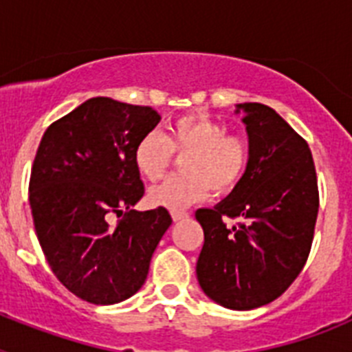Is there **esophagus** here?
<instances>
[{
    "instance_id": "esophagus-1",
    "label": "esophagus",
    "mask_w": 352,
    "mask_h": 352,
    "mask_svg": "<svg viewBox=\"0 0 352 352\" xmlns=\"http://www.w3.org/2000/svg\"><path fill=\"white\" fill-rule=\"evenodd\" d=\"M170 217H173V220H174V222H179V220L186 219V217H188V213H186V211L174 210V211H170Z\"/></svg>"
}]
</instances>
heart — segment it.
Segmentation results:
<instances>
[{"mask_svg":"<svg viewBox=\"0 0 352 352\" xmlns=\"http://www.w3.org/2000/svg\"><path fill=\"white\" fill-rule=\"evenodd\" d=\"M173 151L186 155L179 160L182 173L170 174L153 188L148 201L155 206L182 210L206 197L208 190L226 194L241 179L248 164V141L243 135H226V126L208 116L174 120L166 138L151 132L133 151L139 173L158 179L169 166Z\"/></svg>","mask_w":352,"mask_h":352,"instance_id":"b5f03b06","label":"heart"}]
</instances>
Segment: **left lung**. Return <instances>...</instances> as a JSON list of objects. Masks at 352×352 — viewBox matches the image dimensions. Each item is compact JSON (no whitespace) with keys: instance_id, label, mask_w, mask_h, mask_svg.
Here are the masks:
<instances>
[{"instance_id":"8db88e82","label":"left lung","mask_w":352,"mask_h":352,"mask_svg":"<svg viewBox=\"0 0 352 352\" xmlns=\"http://www.w3.org/2000/svg\"><path fill=\"white\" fill-rule=\"evenodd\" d=\"M248 135V164L231 194L201 208L204 245L197 280L210 300L252 310L276 300L303 270L319 211L309 144L272 107L236 105ZM239 218L227 228L225 217Z\"/></svg>"}]
</instances>
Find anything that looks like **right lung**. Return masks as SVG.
Returning a JSON list of instances; mask_svg holds the SVG:
<instances>
[{"instance_id": "1", "label": "right lung", "mask_w": 352, "mask_h": 352, "mask_svg": "<svg viewBox=\"0 0 352 352\" xmlns=\"http://www.w3.org/2000/svg\"><path fill=\"white\" fill-rule=\"evenodd\" d=\"M151 107L89 98L54 121L40 141L30 206L52 273L93 305L129 300L144 284L169 211H135L144 195L133 151L158 125ZM126 217L113 226V214Z\"/></svg>"}]
</instances>
